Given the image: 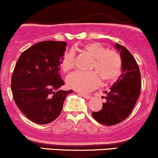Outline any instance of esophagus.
<instances>
[{"label": "esophagus", "mask_w": 158, "mask_h": 158, "mask_svg": "<svg viewBox=\"0 0 158 158\" xmlns=\"http://www.w3.org/2000/svg\"><path fill=\"white\" fill-rule=\"evenodd\" d=\"M81 96L83 97V98H84L85 99H90V98H91V96L89 94H81Z\"/></svg>", "instance_id": "34e87169"}]
</instances>
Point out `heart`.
I'll return each instance as SVG.
<instances>
[{
	"label": "heart",
	"instance_id": "1",
	"mask_svg": "<svg viewBox=\"0 0 158 158\" xmlns=\"http://www.w3.org/2000/svg\"><path fill=\"white\" fill-rule=\"evenodd\" d=\"M81 48L94 57L91 68L97 71L103 81H113L119 77L122 68V59L117 51L107 50L104 45L98 42L84 44ZM60 68L64 72H69L74 68L73 51L67 52L63 56ZM97 74L95 71H76L68 76L67 84L69 87L78 91H89L99 84L100 79Z\"/></svg>",
	"mask_w": 158,
	"mask_h": 158
}]
</instances>
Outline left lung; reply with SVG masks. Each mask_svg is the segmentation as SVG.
I'll return each mask as SVG.
<instances>
[{"label": "left lung", "instance_id": "8db88e82", "mask_svg": "<svg viewBox=\"0 0 158 158\" xmlns=\"http://www.w3.org/2000/svg\"><path fill=\"white\" fill-rule=\"evenodd\" d=\"M114 47L122 59V74L110 90L104 92L107 101L103 103L102 109L92 113L98 122L107 126L118 124L130 115L141 87L140 72L135 59L122 45L116 43Z\"/></svg>", "mask_w": 158, "mask_h": 158}]
</instances>
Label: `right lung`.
<instances>
[{
  "label": "right lung",
  "mask_w": 158,
  "mask_h": 158,
  "mask_svg": "<svg viewBox=\"0 0 158 158\" xmlns=\"http://www.w3.org/2000/svg\"><path fill=\"white\" fill-rule=\"evenodd\" d=\"M64 41L35 44L18 58L11 77V90L18 108L33 122L46 124L60 115L72 90H60L64 84L59 71L66 51Z\"/></svg>",
  "instance_id": "add662e5"
}]
</instances>
